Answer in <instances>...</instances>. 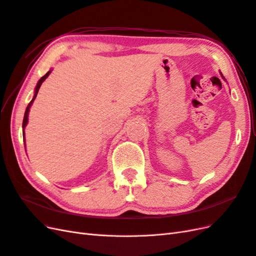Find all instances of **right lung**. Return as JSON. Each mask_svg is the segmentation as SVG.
Instances as JSON below:
<instances>
[{"label": "right lung", "mask_w": 256, "mask_h": 256, "mask_svg": "<svg viewBox=\"0 0 256 256\" xmlns=\"http://www.w3.org/2000/svg\"><path fill=\"white\" fill-rule=\"evenodd\" d=\"M51 74V70L50 72H48L47 74H46L44 76H42L40 78V80L38 81V83H37V85H36V88H35V94H34V97H33V99L30 100V102L28 104V106H26V113H24V118H23V122H22V134H23V141H24V128H26V124H28V112H30V106H32V104H33V102L35 100V98H36V96H37V94H38V90H40V85L42 84V82L48 78L49 76V74Z\"/></svg>", "instance_id": "obj_1"}]
</instances>
